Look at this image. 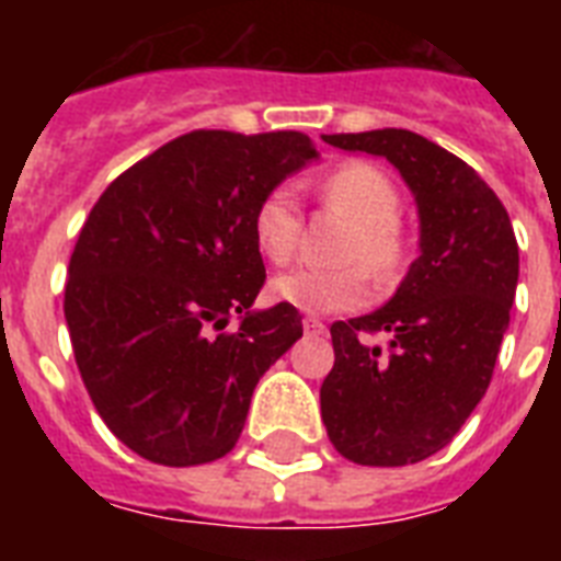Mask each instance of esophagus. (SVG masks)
I'll return each instance as SVG.
<instances>
[{"label":"esophagus","instance_id":"34e87169","mask_svg":"<svg viewBox=\"0 0 561 561\" xmlns=\"http://www.w3.org/2000/svg\"><path fill=\"white\" fill-rule=\"evenodd\" d=\"M302 329H306V334H325V323L323 320H317V317H306V320H302Z\"/></svg>","mask_w":561,"mask_h":561}]
</instances>
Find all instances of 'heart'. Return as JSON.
<instances>
[{
	"label": "heart",
	"instance_id": "obj_1",
	"mask_svg": "<svg viewBox=\"0 0 561 561\" xmlns=\"http://www.w3.org/2000/svg\"><path fill=\"white\" fill-rule=\"evenodd\" d=\"M323 197L350 218L355 229L346 238L343 259L364 262L378 276L392 273L399 264V192L390 178L367 162H350L332 171L320 186ZM253 241L259 253L273 264H288L299 241V201L290 186H273L253 211ZM279 302L306 311V314H334L358 308L369 294L367 271L360 264L343 267H297L282 273L271 285Z\"/></svg>",
	"mask_w": 561,
	"mask_h": 561
}]
</instances>
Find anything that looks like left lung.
<instances>
[{
	"label": "left lung",
	"mask_w": 561,
	"mask_h": 561,
	"mask_svg": "<svg viewBox=\"0 0 561 561\" xmlns=\"http://www.w3.org/2000/svg\"><path fill=\"white\" fill-rule=\"evenodd\" d=\"M383 157L413 192L419 259L387 306L332 325L320 387L329 439L358 466H408L451 443L483 399L518 285V244L497 194L431 139L399 127L323 136ZM390 331L387 351L363 337Z\"/></svg>",
	"instance_id": "1"
}]
</instances>
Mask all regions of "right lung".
I'll return each mask as SVG.
<instances>
[{
	"instance_id": "obj_1",
	"label": "right lung",
	"mask_w": 561,
	"mask_h": 561,
	"mask_svg": "<svg viewBox=\"0 0 561 561\" xmlns=\"http://www.w3.org/2000/svg\"><path fill=\"white\" fill-rule=\"evenodd\" d=\"M297 130H192L118 174L69 259L64 314L104 425L160 466L236 448L259 378L302 337L294 306L255 311L253 211L317 160ZM242 317L224 333L228 317Z\"/></svg>"
}]
</instances>
